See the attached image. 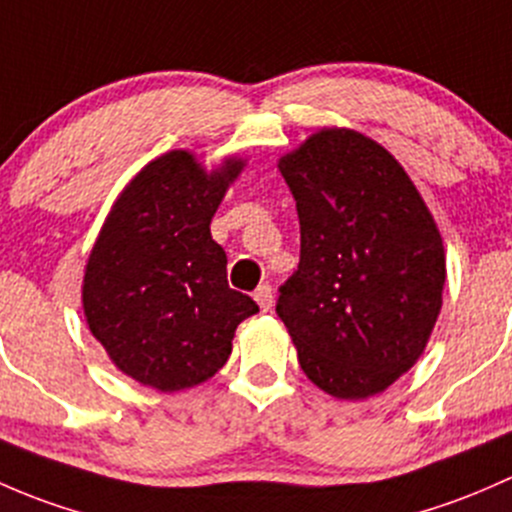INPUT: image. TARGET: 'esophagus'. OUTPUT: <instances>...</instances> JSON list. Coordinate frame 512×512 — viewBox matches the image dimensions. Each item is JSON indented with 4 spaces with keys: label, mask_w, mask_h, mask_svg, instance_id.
Instances as JSON below:
<instances>
[{
    "label": "esophagus",
    "mask_w": 512,
    "mask_h": 512,
    "mask_svg": "<svg viewBox=\"0 0 512 512\" xmlns=\"http://www.w3.org/2000/svg\"><path fill=\"white\" fill-rule=\"evenodd\" d=\"M254 300L258 303V308L263 310V313H268L273 305V288L268 286V283H263V286H258L254 291Z\"/></svg>",
    "instance_id": "1"
}]
</instances>
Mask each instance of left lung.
I'll return each mask as SVG.
<instances>
[{
	"mask_svg": "<svg viewBox=\"0 0 512 512\" xmlns=\"http://www.w3.org/2000/svg\"><path fill=\"white\" fill-rule=\"evenodd\" d=\"M300 219L276 313L308 379L340 399L387 389L441 310V234L404 167L352 130H320L278 165Z\"/></svg>",
	"mask_w": 512,
	"mask_h": 512,
	"instance_id": "left-lung-1",
	"label": "left lung"
}]
</instances>
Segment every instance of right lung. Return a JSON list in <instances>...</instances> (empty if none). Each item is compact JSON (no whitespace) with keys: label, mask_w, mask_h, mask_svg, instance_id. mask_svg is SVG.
Returning a JSON list of instances; mask_svg holds the SVG:
<instances>
[{"label":"right lung","mask_w":512,"mask_h":512,"mask_svg":"<svg viewBox=\"0 0 512 512\" xmlns=\"http://www.w3.org/2000/svg\"><path fill=\"white\" fill-rule=\"evenodd\" d=\"M244 162L207 172L175 150L145 167L113 204L83 278L88 328L140 384L179 392L212 377L231 355L254 298L226 283L212 239L214 212Z\"/></svg>","instance_id":"add662e5"}]
</instances>
